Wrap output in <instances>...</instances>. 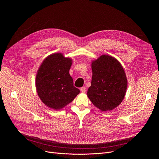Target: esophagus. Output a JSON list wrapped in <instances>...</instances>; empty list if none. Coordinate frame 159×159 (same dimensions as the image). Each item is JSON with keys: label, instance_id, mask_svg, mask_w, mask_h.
<instances>
[{"label": "esophagus", "instance_id": "esophagus-1", "mask_svg": "<svg viewBox=\"0 0 159 159\" xmlns=\"http://www.w3.org/2000/svg\"><path fill=\"white\" fill-rule=\"evenodd\" d=\"M80 91H81L82 93H85V91H86V87H82L80 89Z\"/></svg>", "mask_w": 159, "mask_h": 159}]
</instances>
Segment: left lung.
<instances>
[{"mask_svg":"<svg viewBox=\"0 0 159 159\" xmlns=\"http://www.w3.org/2000/svg\"><path fill=\"white\" fill-rule=\"evenodd\" d=\"M91 66L93 77L87 97L102 111L114 109L123 100L128 85L122 65L115 58L102 55Z\"/></svg>","mask_w":159,"mask_h":159,"instance_id":"1","label":"left lung"}]
</instances>
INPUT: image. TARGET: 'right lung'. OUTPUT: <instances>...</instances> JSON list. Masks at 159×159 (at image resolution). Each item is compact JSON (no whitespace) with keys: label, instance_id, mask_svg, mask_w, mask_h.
Returning a JSON list of instances; mask_svg holds the SVG:
<instances>
[{"label":"right lung","instance_id":"1","mask_svg":"<svg viewBox=\"0 0 159 159\" xmlns=\"http://www.w3.org/2000/svg\"><path fill=\"white\" fill-rule=\"evenodd\" d=\"M72 59L62 53H53L42 62L36 77L37 93L42 102L48 107L59 110L71 102L79 94L74 86L69 70Z\"/></svg>","mask_w":159,"mask_h":159}]
</instances>
